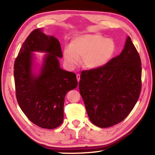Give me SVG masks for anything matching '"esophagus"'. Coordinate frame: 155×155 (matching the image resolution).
<instances>
[{
	"instance_id": "1",
	"label": "esophagus",
	"mask_w": 155,
	"mask_h": 155,
	"mask_svg": "<svg viewBox=\"0 0 155 155\" xmlns=\"http://www.w3.org/2000/svg\"><path fill=\"white\" fill-rule=\"evenodd\" d=\"M80 78H81V75H80L79 74H77V79L78 82H79Z\"/></svg>"
}]
</instances>
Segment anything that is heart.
<instances>
[{
	"label": "heart",
	"mask_w": 155,
	"mask_h": 155,
	"mask_svg": "<svg viewBox=\"0 0 155 155\" xmlns=\"http://www.w3.org/2000/svg\"><path fill=\"white\" fill-rule=\"evenodd\" d=\"M115 50L116 45L112 38L99 34L82 35L72 39L70 47L64 48L63 57L69 68H74L82 58L85 67L95 69L108 62Z\"/></svg>",
	"instance_id": "b5f03b06"
}]
</instances>
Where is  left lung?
<instances>
[{
  "label": "left lung",
  "mask_w": 155,
  "mask_h": 155,
  "mask_svg": "<svg viewBox=\"0 0 155 155\" xmlns=\"http://www.w3.org/2000/svg\"><path fill=\"white\" fill-rule=\"evenodd\" d=\"M141 76L140 56L129 37L119 55L103 67L82 71L80 93L91 123L107 128L123 121L139 99Z\"/></svg>",
  "instance_id": "1"
}]
</instances>
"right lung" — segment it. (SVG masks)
Listing matches in <instances>:
<instances>
[{"label": "right lung", "mask_w": 155, "mask_h": 155, "mask_svg": "<svg viewBox=\"0 0 155 155\" xmlns=\"http://www.w3.org/2000/svg\"><path fill=\"white\" fill-rule=\"evenodd\" d=\"M34 51L49 53L45 55L38 76L31 72ZM62 57L58 39L37 28L26 38L15 61L16 97L19 107L32 123L47 129L62 124L66 94L78 84L74 72L61 68L58 58Z\"/></svg>", "instance_id": "right-lung-1"}]
</instances>
